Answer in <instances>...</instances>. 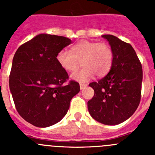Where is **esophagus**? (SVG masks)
I'll return each instance as SVG.
<instances>
[{"label":"esophagus","mask_w":155,"mask_h":155,"mask_svg":"<svg viewBox=\"0 0 155 155\" xmlns=\"http://www.w3.org/2000/svg\"><path fill=\"white\" fill-rule=\"evenodd\" d=\"M86 86H87V84H84V83H80V88H81V90L85 88Z\"/></svg>","instance_id":"esophagus-1"}]
</instances>
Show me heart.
I'll use <instances>...</instances> for the list:
<instances>
[{
	"label": "heart",
	"mask_w": 155,
	"mask_h": 155,
	"mask_svg": "<svg viewBox=\"0 0 155 155\" xmlns=\"http://www.w3.org/2000/svg\"><path fill=\"white\" fill-rule=\"evenodd\" d=\"M56 59L61 68L68 72L76 71L81 62L84 68L72 74L71 78L84 82L94 74L102 78L109 73L113 66V52L105 42L81 40L71 46L70 51H59Z\"/></svg>",
	"instance_id": "obj_1"
}]
</instances>
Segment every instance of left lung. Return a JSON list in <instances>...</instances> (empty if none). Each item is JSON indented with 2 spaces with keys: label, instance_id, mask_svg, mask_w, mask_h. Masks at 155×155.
I'll list each match as a JSON object with an SVG mask.
<instances>
[{
  "label": "left lung",
  "instance_id": "left-lung-1",
  "mask_svg": "<svg viewBox=\"0 0 155 155\" xmlns=\"http://www.w3.org/2000/svg\"><path fill=\"white\" fill-rule=\"evenodd\" d=\"M113 52V63L108 74L89 86L94 91L87 102L93 119L105 125H117L129 119L141 98L142 66L130 43L113 35H103Z\"/></svg>",
  "mask_w": 155,
  "mask_h": 155
}]
</instances>
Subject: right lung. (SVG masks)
Returning <instances> with one entry per match:
<instances>
[{"mask_svg": "<svg viewBox=\"0 0 155 155\" xmlns=\"http://www.w3.org/2000/svg\"><path fill=\"white\" fill-rule=\"evenodd\" d=\"M71 40L39 34L18 47L14 56L9 87L19 115L37 127H47L67 114L71 98L80 91L57 61V54Z\"/></svg>", "mask_w": 155, "mask_h": 155, "instance_id": "right-lung-1", "label": "right lung"}]
</instances>
